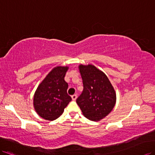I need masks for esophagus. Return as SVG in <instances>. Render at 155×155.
Listing matches in <instances>:
<instances>
[{"instance_id":"obj_1","label":"esophagus","mask_w":155,"mask_h":155,"mask_svg":"<svg viewBox=\"0 0 155 155\" xmlns=\"http://www.w3.org/2000/svg\"><path fill=\"white\" fill-rule=\"evenodd\" d=\"M71 98H72V100L73 101H75V99H77V95H76V94H74V95H71Z\"/></svg>"}]
</instances>
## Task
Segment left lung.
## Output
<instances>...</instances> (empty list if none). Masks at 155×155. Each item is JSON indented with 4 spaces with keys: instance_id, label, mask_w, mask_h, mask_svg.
I'll return each mask as SVG.
<instances>
[{
    "instance_id": "1",
    "label": "left lung",
    "mask_w": 155,
    "mask_h": 155,
    "mask_svg": "<svg viewBox=\"0 0 155 155\" xmlns=\"http://www.w3.org/2000/svg\"><path fill=\"white\" fill-rule=\"evenodd\" d=\"M84 90L76 103L85 118L92 121L104 118L114 108L116 96L108 78L95 66L80 65Z\"/></svg>"
}]
</instances>
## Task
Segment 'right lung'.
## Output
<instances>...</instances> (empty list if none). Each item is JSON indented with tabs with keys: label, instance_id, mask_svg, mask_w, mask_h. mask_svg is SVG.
I'll list each match as a JSON object with an SVG mask.
<instances>
[{
	"label": "right lung",
	"instance_id": "add662e5",
	"mask_svg": "<svg viewBox=\"0 0 155 155\" xmlns=\"http://www.w3.org/2000/svg\"><path fill=\"white\" fill-rule=\"evenodd\" d=\"M68 67H56L37 87L33 98L35 110L41 117L54 120L61 115L71 101L67 93L68 84L64 77Z\"/></svg>",
	"mask_w": 155,
	"mask_h": 155
}]
</instances>
